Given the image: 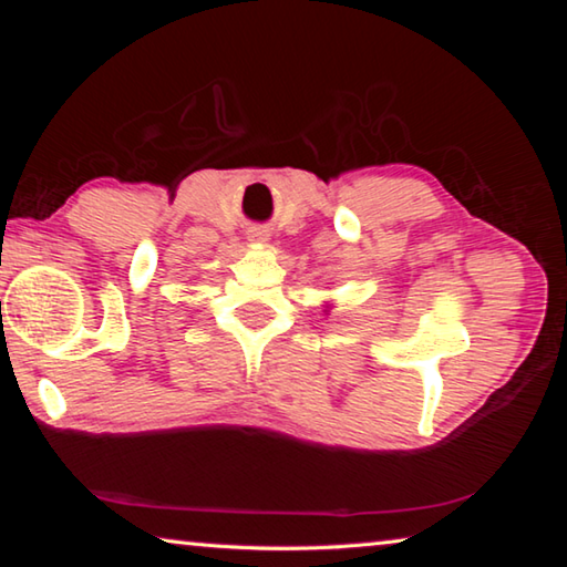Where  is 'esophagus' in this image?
Returning <instances> with one entry per match:
<instances>
[{
  "mask_svg": "<svg viewBox=\"0 0 567 567\" xmlns=\"http://www.w3.org/2000/svg\"><path fill=\"white\" fill-rule=\"evenodd\" d=\"M252 239H267L265 233H252Z\"/></svg>",
  "mask_w": 567,
  "mask_h": 567,
  "instance_id": "34e87169",
  "label": "esophagus"
}]
</instances>
